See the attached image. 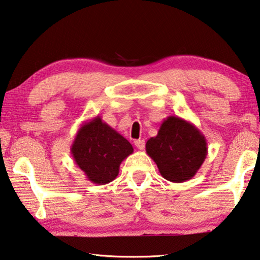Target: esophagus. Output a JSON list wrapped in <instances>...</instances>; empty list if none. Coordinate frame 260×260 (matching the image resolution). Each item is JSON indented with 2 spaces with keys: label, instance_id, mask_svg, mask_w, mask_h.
I'll list each match as a JSON object with an SVG mask.
<instances>
[{
  "label": "esophagus",
  "instance_id": "1",
  "mask_svg": "<svg viewBox=\"0 0 260 260\" xmlns=\"http://www.w3.org/2000/svg\"><path fill=\"white\" fill-rule=\"evenodd\" d=\"M134 144H135V146H136V148H138L139 150H143L144 146H145L144 140H136L135 142H134Z\"/></svg>",
  "mask_w": 260,
  "mask_h": 260
}]
</instances>
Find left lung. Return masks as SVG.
I'll use <instances>...</instances> for the list:
<instances>
[{
	"instance_id": "1",
	"label": "left lung",
	"mask_w": 260,
	"mask_h": 260,
	"mask_svg": "<svg viewBox=\"0 0 260 260\" xmlns=\"http://www.w3.org/2000/svg\"><path fill=\"white\" fill-rule=\"evenodd\" d=\"M145 150L161 176L174 183L191 179L208 154L205 135L192 122L177 116L164 119L158 134L146 142Z\"/></svg>"
}]
</instances>
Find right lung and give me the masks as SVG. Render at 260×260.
Segmentation results:
<instances>
[{"mask_svg": "<svg viewBox=\"0 0 260 260\" xmlns=\"http://www.w3.org/2000/svg\"><path fill=\"white\" fill-rule=\"evenodd\" d=\"M70 151L88 181L103 185L118 176L122 160L134 149L124 136L96 116L79 127Z\"/></svg>", "mask_w": 260, "mask_h": 260, "instance_id": "1", "label": "right lung"}]
</instances>
